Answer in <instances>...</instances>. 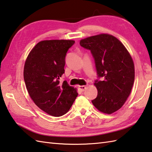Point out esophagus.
I'll return each mask as SVG.
<instances>
[{
	"label": "esophagus",
	"instance_id": "34e87169",
	"mask_svg": "<svg viewBox=\"0 0 152 152\" xmlns=\"http://www.w3.org/2000/svg\"><path fill=\"white\" fill-rule=\"evenodd\" d=\"M79 90L81 91H84L86 88H87V86H78Z\"/></svg>",
	"mask_w": 152,
	"mask_h": 152
}]
</instances>
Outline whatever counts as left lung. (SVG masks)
<instances>
[{"label":"left lung","mask_w":152,"mask_h":152,"mask_svg":"<svg viewBox=\"0 0 152 152\" xmlns=\"http://www.w3.org/2000/svg\"><path fill=\"white\" fill-rule=\"evenodd\" d=\"M80 45L90 50L98 78L94 85L97 96L92 100L99 111L111 114L122 107L131 92L134 81V64L130 53L117 38L102 34L80 40Z\"/></svg>","instance_id":"left-lung-1"}]
</instances>
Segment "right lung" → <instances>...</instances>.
<instances>
[{
    "label": "right lung",
    "mask_w": 152,
    "mask_h": 152,
    "mask_svg": "<svg viewBox=\"0 0 152 152\" xmlns=\"http://www.w3.org/2000/svg\"><path fill=\"white\" fill-rule=\"evenodd\" d=\"M73 40H45L29 53L23 69V78L29 96L39 108L54 117L68 111L78 93L66 81L60 82L64 73L66 53Z\"/></svg>",
    "instance_id": "obj_1"
}]
</instances>
